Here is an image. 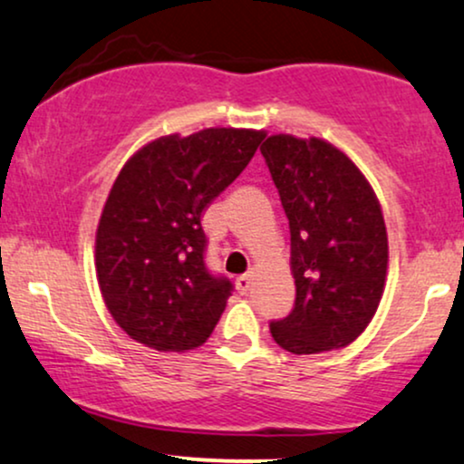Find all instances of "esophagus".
Masks as SVG:
<instances>
[{"label": "esophagus", "mask_w": 464, "mask_h": 464, "mask_svg": "<svg viewBox=\"0 0 464 464\" xmlns=\"http://www.w3.org/2000/svg\"><path fill=\"white\" fill-rule=\"evenodd\" d=\"M253 281H255V272H246V275L237 276V281H236L237 292L239 294H248L250 287H253Z\"/></svg>", "instance_id": "esophagus-1"}]
</instances>
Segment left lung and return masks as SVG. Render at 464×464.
I'll list each match as a JSON object with an SVG mask.
<instances>
[{"label": "left lung", "instance_id": "obj_1", "mask_svg": "<svg viewBox=\"0 0 464 464\" xmlns=\"http://www.w3.org/2000/svg\"><path fill=\"white\" fill-rule=\"evenodd\" d=\"M292 233L294 311L270 324L292 354L345 348L370 326L387 283V227L376 192L322 138L275 133L261 144Z\"/></svg>", "mask_w": 464, "mask_h": 464}]
</instances>
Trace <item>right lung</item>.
Returning <instances> with one entry per match:
<instances>
[{"label": "right lung", "mask_w": 464, "mask_h": 464, "mask_svg": "<svg viewBox=\"0 0 464 464\" xmlns=\"http://www.w3.org/2000/svg\"><path fill=\"white\" fill-rule=\"evenodd\" d=\"M266 131L209 127L161 136L125 161L94 237V267L114 322L158 353L203 345L231 281L205 267L203 209L239 177Z\"/></svg>", "instance_id": "1"}]
</instances>
